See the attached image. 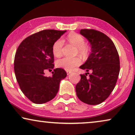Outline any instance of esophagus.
Masks as SVG:
<instances>
[{
	"label": "esophagus",
	"instance_id": "34e87169",
	"mask_svg": "<svg viewBox=\"0 0 135 135\" xmlns=\"http://www.w3.org/2000/svg\"><path fill=\"white\" fill-rule=\"evenodd\" d=\"M66 73H67L68 75H70V73H72V71H69V70H66Z\"/></svg>",
	"mask_w": 135,
	"mask_h": 135
}]
</instances>
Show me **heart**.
Masks as SVG:
<instances>
[{
  "mask_svg": "<svg viewBox=\"0 0 135 135\" xmlns=\"http://www.w3.org/2000/svg\"><path fill=\"white\" fill-rule=\"evenodd\" d=\"M68 40L71 44L76 47V53L84 56L87 54L88 47L85 45V41L84 37L76 33H71L68 36ZM64 41L62 39H59L54 43L52 46V53L54 56L59 57L62 55V49ZM81 59L78 57L69 58V57H64L57 61L56 65L57 67L61 68L66 70H73L75 67L78 66L81 64Z\"/></svg>",
  "mask_w": 135,
  "mask_h": 135,
  "instance_id": "1",
  "label": "heart"
}]
</instances>
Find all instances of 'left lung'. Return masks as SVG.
<instances>
[{"instance_id":"obj_1","label":"left lung","mask_w":135,"mask_h":135,"mask_svg":"<svg viewBox=\"0 0 135 135\" xmlns=\"http://www.w3.org/2000/svg\"><path fill=\"white\" fill-rule=\"evenodd\" d=\"M80 34L90 43L91 52L80 66L87 73L80 75L81 80L75 88L76 95L84 103L97 105L114 90L120 71L119 55L114 42L105 34L92 29L81 30ZM87 74H90L88 78Z\"/></svg>"}]
</instances>
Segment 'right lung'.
<instances>
[{
    "instance_id": "add662e5",
    "label": "right lung",
    "mask_w": 135,
    "mask_h": 135,
    "mask_svg": "<svg viewBox=\"0 0 135 135\" xmlns=\"http://www.w3.org/2000/svg\"><path fill=\"white\" fill-rule=\"evenodd\" d=\"M66 31L45 30L25 38L18 47L14 59V71L23 94L35 104L49 102L56 96L60 81L66 76L64 69L57 68L52 76L44 71L54 67L52 46Z\"/></svg>"
}]
</instances>
